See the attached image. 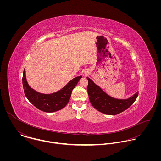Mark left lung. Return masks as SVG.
I'll use <instances>...</instances> for the list:
<instances>
[{"mask_svg":"<svg viewBox=\"0 0 161 161\" xmlns=\"http://www.w3.org/2000/svg\"><path fill=\"white\" fill-rule=\"evenodd\" d=\"M89 80L87 92L89 100L93 107L99 112L107 115H117L128 109L136 100L138 92L128 99H116L106 93L92 80L87 77Z\"/></svg>","mask_w":161,"mask_h":161,"instance_id":"1","label":"left lung"}]
</instances>
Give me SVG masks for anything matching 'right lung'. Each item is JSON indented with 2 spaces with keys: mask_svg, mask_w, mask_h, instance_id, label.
I'll return each instance as SVG.
<instances>
[{
  "mask_svg": "<svg viewBox=\"0 0 161 161\" xmlns=\"http://www.w3.org/2000/svg\"><path fill=\"white\" fill-rule=\"evenodd\" d=\"M82 76L72 79L62 89L51 94H43L31 89L27 83L25 69L23 70L22 83L24 93L28 100L37 108L45 112H54L63 108L69 102L72 91Z\"/></svg>",
  "mask_w": 161,
  "mask_h": 161,
  "instance_id": "obj_1",
  "label": "right lung"
}]
</instances>
